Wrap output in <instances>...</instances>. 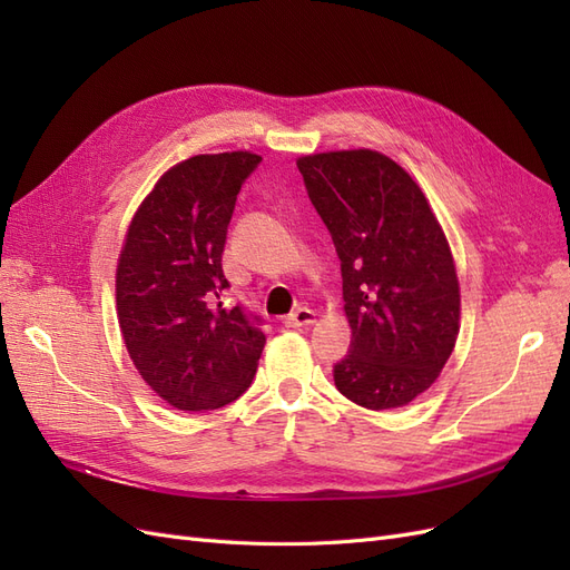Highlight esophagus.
Returning <instances> with one entry per match:
<instances>
[{
  "label": "esophagus",
  "mask_w": 570,
  "mask_h": 570,
  "mask_svg": "<svg viewBox=\"0 0 570 570\" xmlns=\"http://www.w3.org/2000/svg\"><path fill=\"white\" fill-rule=\"evenodd\" d=\"M314 323H316V312H314V308H306V306L297 308L295 314H289L285 318L287 327H306V325H314Z\"/></svg>",
  "instance_id": "34e87169"
}]
</instances>
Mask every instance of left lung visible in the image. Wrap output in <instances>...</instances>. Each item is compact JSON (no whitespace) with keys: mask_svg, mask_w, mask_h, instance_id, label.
<instances>
[{"mask_svg":"<svg viewBox=\"0 0 570 570\" xmlns=\"http://www.w3.org/2000/svg\"><path fill=\"white\" fill-rule=\"evenodd\" d=\"M297 166L342 264L352 350L335 387L371 411L406 406L438 381L459 337L446 235L419 183L381 151L306 154Z\"/></svg>","mask_w":570,"mask_h":570,"instance_id":"1","label":"left lung"}]
</instances>
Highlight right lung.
<instances>
[{"label": "right lung", "mask_w": 570, "mask_h": 570, "mask_svg": "<svg viewBox=\"0 0 570 570\" xmlns=\"http://www.w3.org/2000/svg\"><path fill=\"white\" fill-rule=\"evenodd\" d=\"M252 151L197 154L137 206L116 266V316L142 381L180 411H212L249 385L266 335L228 308L220 256Z\"/></svg>", "instance_id": "right-lung-1"}]
</instances>
